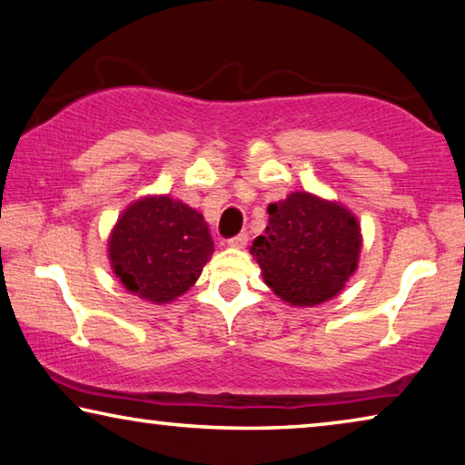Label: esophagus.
Wrapping results in <instances>:
<instances>
[{"label": "esophagus", "mask_w": 465, "mask_h": 465, "mask_svg": "<svg viewBox=\"0 0 465 465\" xmlns=\"http://www.w3.org/2000/svg\"><path fill=\"white\" fill-rule=\"evenodd\" d=\"M246 242H248V232H240L238 235H233V238L227 240V244L233 248H244Z\"/></svg>", "instance_id": "obj_1"}]
</instances>
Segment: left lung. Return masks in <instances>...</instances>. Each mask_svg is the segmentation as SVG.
I'll list each match as a JSON object with an SVG mask.
<instances>
[{
    "label": "left lung",
    "mask_w": 465,
    "mask_h": 465,
    "mask_svg": "<svg viewBox=\"0 0 465 465\" xmlns=\"http://www.w3.org/2000/svg\"><path fill=\"white\" fill-rule=\"evenodd\" d=\"M267 211V230L252 242L264 283L293 306L337 296L360 254V225L351 213L306 193H293Z\"/></svg>",
    "instance_id": "8db88e82"
}]
</instances>
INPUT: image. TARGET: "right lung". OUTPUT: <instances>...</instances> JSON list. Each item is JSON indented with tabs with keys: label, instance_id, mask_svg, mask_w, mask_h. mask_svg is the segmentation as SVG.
<instances>
[{
	"label": "right lung",
	"instance_id": "1",
	"mask_svg": "<svg viewBox=\"0 0 465 465\" xmlns=\"http://www.w3.org/2000/svg\"><path fill=\"white\" fill-rule=\"evenodd\" d=\"M213 250L201 213L169 196L130 204L109 238V259L120 282L157 304L188 292Z\"/></svg>",
	"mask_w": 465,
	"mask_h": 465
}]
</instances>
